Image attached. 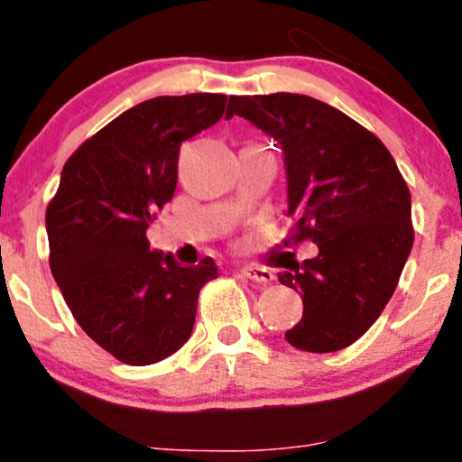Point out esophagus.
Instances as JSON below:
<instances>
[{"mask_svg":"<svg viewBox=\"0 0 462 462\" xmlns=\"http://www.w3.org/2000/svg\"><path fill=\"white\" fill-rule=\"evenodd\" d=\"M243 277L249 282H255V284H269V282L275 280L273 271L264 269V266H247V269H243Z\"/></svg>","mask_w":462,"mask_h":462,"instance_id":"34e87169","label":"esophagus"}]
</instances>
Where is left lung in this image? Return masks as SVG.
Returning a JSON list of instances; mask_svg holds the SVG:
<instances>
[{
  "label": "left lung",
  "mask_w": 462,
  "mask_h": 462,
  "mask_svg": "<svg viewBox=\"0 0 462 462\" xmlns=\"http://www.w3.org/2000/svg\"><path fill=\"white\" fill-rule=\"evenodd\" d=\"M232 116L284 150L294 221L284 245H319L301 269L277 275L303 297V316L286 340L308 353L342 351L385 310L413 247L407 182L374 133L312 97H230Z\"/></svg>",
  "instance_id": "1"
}]
</instances>
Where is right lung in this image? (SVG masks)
I'll use <instances>...</instances> for the list:
<instances>
[{
    "label": "right lung",
    "mask_w": 462,
    "mask_h": 462,
    "mask_svg": "<svg viewBox=\"0 0 462 462\" xmlns=\"http://www.w3.org/2000/svg\"><path fill=\"white\" fill-rule=\"evenodd\" d=\"M226 94L157 97L94 133L64 163L47 207L49 266L75 320L122 364L150 365L189 340L213 258L180 266L146 230L178 182V152L226 109Z\"/></svg>",
    "instance_id": "add662e5"
}]
</instances>
